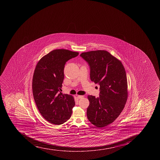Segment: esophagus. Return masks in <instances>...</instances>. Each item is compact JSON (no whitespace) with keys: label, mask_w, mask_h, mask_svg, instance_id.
Masks as SVG:
<instances>
[{"label":"esophagus","mask_w":160,"mask_h":160,"mask_svg":"<svg viewBox=\"0 0 160 160\" xmlns=\"http://www.w3.org/2000/svg\"><path fill=\"white\" fill-rule=\"evenodd\" d=\"M82 98H83V95H77V98H79V99Z\"/></svg>","instance_id":"34e87169"}]
</instances>
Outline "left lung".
I'll use <instances>...</instances> for the list:
<instances>
[{"instance_id":"1","label":"left lung","mask_w":160,"mask_h":160,"mask_svg":"<svg viewBox=\"0 0 160 160\" xmlns=\"http://www.w3.org/2000/svg\"><path fill=\"white\" fill-rule=\"evenodd\" d=\"M90 69L91 80L100 85L98 98L88 95V118L98 128L112 123L126 103L128 91L125 68L122 62L103 50L81 53Z\"/></svg>"}]
</instances>
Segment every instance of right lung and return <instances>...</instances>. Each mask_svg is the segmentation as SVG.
Wrapping results in <instances>:
<instances>
[{"label":"right lung","mask_w":160,"mask_h":160,"mask_svg":"<svg viewBox=\"0 0 160 160\" xmlns=\"http://www.w3.org/2000/svg\"><path fill=\"white\" fill-rule=\"evenodd\" d=\"M78 55L67 49L53 50L43 56L35 67L32 80L34 99L42 116L52 124H62L71 117L74 98L60 90L65 64Z\"/></svg>","instance_id":"1"}]
</instances>
